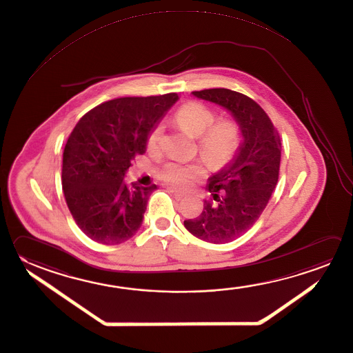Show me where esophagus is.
Wrapping results in <instances>:
<instances>
[{
	"label": "esophagus",
	"instance_id": "1",
	"mask_svg": "<svg viewBox=\"0 0 353 353\" xmlns=\"http://www.w3.org/2000/svg\"><path fill=\"white\" fill-rule=\"evenodd\" d=\"M169 190L173 192L174 195H175V196H178V198H183V196H185L186 195V192H181V190L176 189V188H174V186H170V188H169Z\"/></svg>",
	"mask_w": 353,
	"mask_h": 353
}]
</instances>
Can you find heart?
I'll return each mask as SVG.
<instances>
[{"mask_svg":"<svg viewBox=\"0 0 353 353\" xmlns=\"http://www.w3.org/2000/svg\"><path fill=\"white\" fill-rule=\"evenodd\" d=\"M215 110L198 101L185 103L174 113V121L185 133L196 138L199 153L212 167L223 169L236 158L243 145V129L234 117L216 119ZM164 127L154 124L147 137V148L157 150L161 145ZM205 163L203 161L181 163L168 161L159 169V178L175 186L192 185L194 181L205 176Z\"/></svg>","mask_w":353,"mask_h":353,"instance_id":"1","label":"heart"}]
</instances>
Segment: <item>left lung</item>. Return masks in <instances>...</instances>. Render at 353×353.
<instances>
[{
    "instance_id": "obj_1",
    "label": "left lung",
    "mask_w": 353,
    "mask_h": 353,
    "mask_svg": "<svg viewBox=\"0 0 353 353\" xmlns=\"http://www.w3.org/2000/svg\"><path fill=\"white\" fill-rule=\"evenodd\" d=\"M200 99L230 112L243 129V145L234 161L210 178L209 200L186 230L206 243L224 244L252 228L279 180L281 139L269 116L254 99L226 88L195 90Z\"/></svg>"
}]
</instances>
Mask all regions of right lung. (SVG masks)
I'll list each match as a JSON object with an SVG mask.
<instances>
[{"label":"right lung","mask_w":353,"mask_h":353,"mask_svg":"<svg viewBox=\"0 0 353 353\" xmlns=\"http://www.w3.org/2000/svg\"><path fill=\"white\" fill-rule=\"evenodd\" d=\"M178 99L176 93L112 99L90 109L72 130L62 188L76 224L93 241L122 244L139 230L157 185L128 184L124 175L145 153L149 130Z\"/></svg>","instance_id":"right-lung-1"}]
</instances>
